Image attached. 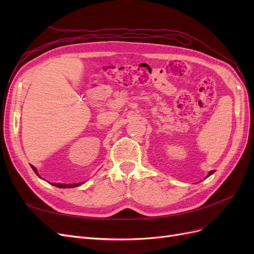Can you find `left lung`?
<instances>
[{
  "instance_id": "8db88e82",
  "label": "left lung",
  "mask_w": 254,
  "mask_h": 254,
  "mask_svg": "<svg viewBox=\"0 0 254 254\" xmlns=\"http://www.w3.org/2000/svg\"><path fill=\"white\" fill-rule=\"evenodd\" d=\"M213 174H214V171H211V172H209V174L206 175L205 178H207V177H210V176H211V175H213Z\"/></svg>"
}]
</instances>
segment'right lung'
<instances>
[{
  "mask_svg": "<svg viewBox=\"0 0 254 254\" xmlns=\"http://www.w3.org/2000/svg\"><path fill=\"white\" fill-rule=\"evenodd\" d=\"M30 166H32L33 171L36 173V175H37L38 177H40V175L38 174L37 168H36L35 166H33V165H30ZM40 178H41V177H40ZM82 183H84V182H78V183H73V184H63V183H51V184H53V186H55V187H57V188H60V189H71V188L79 187V186H81Z\"/></svg>",
  "mask_w": 254,
  "mask_h": 254,
  "instance_id": "right-lung-1",
  "label": "right lung"
}]
</instances>
